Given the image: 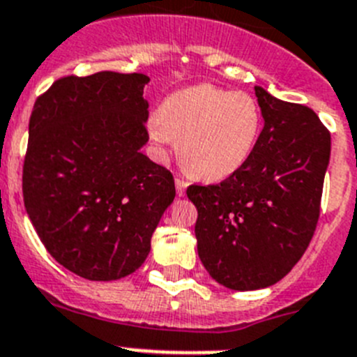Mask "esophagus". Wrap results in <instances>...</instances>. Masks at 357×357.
Segmentation results:
<instances>
[{"label": "esophagus", "instance_id": "obj_1", "mask_svg": "<svg viewBox=\"0 0 357 357\" xmlns=\"http://www.w3.org/2000/svg\"><path fill=\"white\" fill-rule=\"evenodd\" d=\"M186 186H188V181H185V179H183V178L176 176V192H178L179 197H183V195H185Z\"/></svg>", "mask_w": 357, "mask_h": 357}]
</instances>
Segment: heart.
Here are the masks:
<instances>
[{"label": "heart", "mask_w": 357, "mask_h": 357, "mask_svg": "<svg viewBox=\"0 0 357 357\" xmlns=\"http://www.w3.org/2000/svg\"><path fill=\"white\" fill-rule=\"evenodd\" d=\"M261 128V108L252 96L210 83L167 96L149 119L151 139L158 146L179 139L183 167L204 181H220L240 171L252 156Z\"/></svg>", "instance_id": "heart-1"}]
</instances>
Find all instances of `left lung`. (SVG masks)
<instances>
[{"instance_id":"8db88e82","label":"left lung","mask_w":357,"mask_h":357,"mask_svg":"<svg viewBox=\"0 0 357 357\" xmlns=\"http://www.w3.org/2000/svg\"><path fill=\"white\" fill-rule=\"evenodd\" d=\"M263 126L249 162L220 185L186 188L197 208V252L222 287L247 291L281 281L319 222L331 135L304 105L255 86Z\"/></svg>"}]
</instances>
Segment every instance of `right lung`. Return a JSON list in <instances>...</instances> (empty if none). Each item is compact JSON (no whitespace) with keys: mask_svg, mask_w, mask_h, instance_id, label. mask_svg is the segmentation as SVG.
Instances as JSON below:
<instances>
[{"mask_svg":"<svg viewBox=\"0 0 357 357\" xmlns=\"http://www.w3.org/2000/svg\"><path fill=\"white\" fill-rule=\"evenodd\" d=\"M146 75L67 76L35 101L22 169L28 217L51 256L89 281L133 274L176 197L151 162Z\"/></svg>","mask_w":357,"mask_h":357,"instance_id":"right-lung-1","label":"right lung"}]
</instances>
